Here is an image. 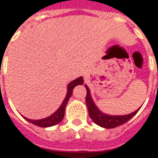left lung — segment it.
<instances>
[{
  "label": "left lung",
  "mask_w": 158,
  "mask_h": 158,
  "mask_svg": "<svg viewBox=\"0 0 158 158\" xmlns=\"http://www.w3.org/2000/svg\"><path fill=\"white\" fill-rule=\"evenodd\" d=\"M85 86V89L87 90V94H86V105L88 107V112H89V116L90 118L92 119V121L97 125L101 126L105 129H113L115 127L120 126L128 122L129 119L133 118L135 115L136 113H138L139 110L137 109L135 111L134 113H129V114H126V115H118V116H113V115H108L106 113H103L101 112L98 107L96 106V104L93 101L91 95H90V91L88 86Z\"/></svg>",
  "instance_id": "obj_1"
}]
</instances>
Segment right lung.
Returning <instances> with one entry per match:
<instances>
[{
	"label": "right lung",
	"instance_id": "right-lung-1",
	"mask_svg": "<svg viewBox=\"0 0 158 158\" xmlns=\"http://www.w3.org/2000/svg\"><path fill=\"white\" fill-rule=\"evenodd\" d=\"M84 83V79L83 77H79L78 79L73 80L71 82L69 83L67 87V95L66 97L63 100V102L61 104V106L59 107L58 109L56 111L55 113L52 114L51 116L45 118L39 119V120H33V119L27 118L25 117H23L24 118L29 121V123H31L33 124H35V125L39 126V127H42V128H46V127H51V126H54L56 124H57L59 123L62 121L64 117V113H65V108L67 104L69 102V100L70 98V96H72L73 89L75 87L76 85H83Z\"/></svg>",
	"mask_w": 158,
	"mask_h": 158
}]
</instances>
